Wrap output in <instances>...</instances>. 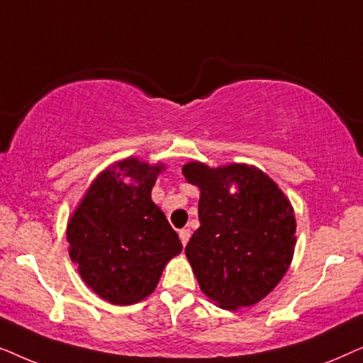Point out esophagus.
<instances>
[{
  "label": "esophagus",
  "mask_w": 363,
  "mask_h": 363,
  "mask_svg": "<svg viewBox=\"0 0 363 363\" xmlns=\"http://www.w3.org/2000/svg\"><path fill=\"white\" fill-rule=\"evenodd\" d=\"M178 235H180L182 245L186 246V242H188V240H190V236H191V231L188 230V228H183V230H180V233H178Z\"/></svg>",
  "instance_id": "esophagus-1"
}]
</instances>
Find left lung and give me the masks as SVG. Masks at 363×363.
<instances>
[{
  "instance_id": "8db88e82",
  "label": "left lung",
  "mask_w": 363,
  "mask_h": 363,
  "mask_svg": "<svg viewBox=\"0 0 363 363\" xmlns=\"http://www.w3.org/2000/svg\"><path fill=\"white\" fill-rule=\"evenodd\" d=\"M182 172L200 188V228L185 247L200 289L226 311L257 304L294 256L291 201L269 175L246 163L211 168L188 162Z\"/></svg>"
}]
</instances>
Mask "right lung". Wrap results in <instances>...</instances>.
I'll return each instance as SVG.
<instances>
[{"instance_id": "1", "label": "right lung", "mask_w": 363, "mask_h": 363, "mask_svg": "<svg viewBox=\"0 0 363 363\" xmlns=\"http://www.w3.org/2000/svg\"><path fill=\"white\" fill-rule=\"evenodd\" d=\"M165 170L137 157L99 173L67 221L69 256L82 281L104 301L137 304L150 296L182 242L152 201Z\"/></svg>"}]
</instances>
